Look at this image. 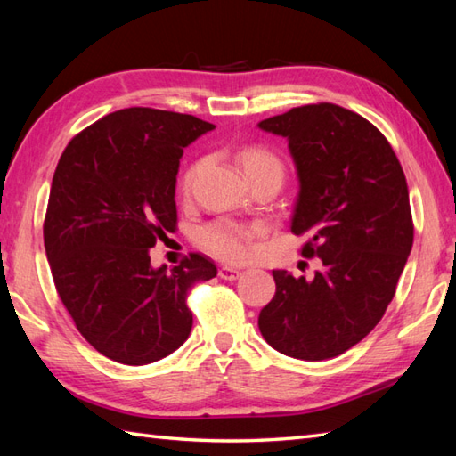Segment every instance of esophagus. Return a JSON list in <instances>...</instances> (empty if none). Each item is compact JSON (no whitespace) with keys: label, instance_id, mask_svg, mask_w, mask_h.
Masks as SVG:
<instances>
[{"label":"esophagus","instance_id":"esophagus-1","mask_svg":"<svg viewBox=\"0 0 456 456\" xmlns=\"http://www.w3.org/2000/svg\"><path fill=\"white\" fill-rule=\"evenodd\" d=\"M239 274L240 273L237 268H231V266H221L219 268V278H223V280H237Z\"/></svg>","mask_w":456,"mask_h":456}]
</instances>
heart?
I'll return each instance as SVG.
<instances>
[{
    "label": "heart",
    "mask_w": 456,
    "mask_h": 456,
    "mask_svg": "<svg viewBox=\"0 0 456 456\" xmlns=\"http://www.w3.org/2000/svg\"><path fill=\"white\" fill-rule=\"evenodd\" d=\"M239 160L243 164V170L247 176H256L263 172H276L282 176L284 167L274 152H270L265 147H247L240 151ZM200 168V164H191L182 178V188L188 190L193 182V176ZM256 225H248V223H240L229 217H219L206 223L196 235L198 245L225 263H243L248 258L250 250H253L255 237L258 235Z\"/></svg>",
    "instance_id": "heart-1"
}]
</instances>
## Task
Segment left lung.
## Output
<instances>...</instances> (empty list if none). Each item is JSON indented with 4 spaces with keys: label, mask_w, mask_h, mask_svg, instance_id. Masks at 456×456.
Listing matches in <instances>:
<instances>
[{
    "label": "left lung",
    "mask_w": 456,
    "mask_h": 456,
    "mask_svg": "<svg viewBox=\"0 0 456 456\" xmlns=\"http://www.w3.org/2000/svg\"><path fill=\"white\" fill-rule=\"evenodd\" d=\"M288 139L297 176L292 231L302 256L322 258L314 280L273 270L276 294L258 329L278 353L327 361L380 322L413 245L402 164L370 121L335 103H309L258 123Z\"/></svg>",
    "instance_id": "obj_1"
}]
</instances>
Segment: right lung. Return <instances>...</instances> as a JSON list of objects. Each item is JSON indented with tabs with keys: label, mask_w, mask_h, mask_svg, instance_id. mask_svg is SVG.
Instances as JSON below:
<instances>
[{
	"label": "right lung",
	"mask_w": 456,
	"mask_h": 456,
	"mask_svg": "<svg viewBox=\"0 0 456 456\" xmlns=\"http://www.w3.org/2000/svg\"><path fill=\"white\" fill-rule=\"evenodd\" d=\"M213 125L193 115L127 108L66 144L48 196L43 237L58 297L76 329L115 362L168 356L191 331L188 292L217 274L208 256L151 266L149 248L178 223L183 149Z\"/></svg>",
	"instance_id": "add662e5"
}]
</instances>
